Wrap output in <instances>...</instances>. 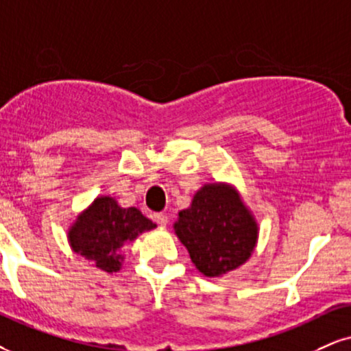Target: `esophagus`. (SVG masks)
<instances>
[{
    "mask_svg": "<svg viewBox=\"0 0 351 351\" xmlns=\"http://www.w3.org/2000/svg\"><path fill=\"white\" fill-rule=\"evenodd\" d=\"M154 221L158 223L159 226H166V224L169 223V216H167V213H156Z\"/></svg>",
    "mask_w": 351,
    "mask_h": 351,
    "instance_id": "34e87169",
    "label": "esophagus"
}]
</instances>
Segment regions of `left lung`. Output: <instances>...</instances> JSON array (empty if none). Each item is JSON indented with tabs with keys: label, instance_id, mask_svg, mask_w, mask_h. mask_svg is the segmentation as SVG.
<instances>
[{
	"label": "left lung",
	"instance_id": "obj_1",
	"mask_svg": "<svg viewBox=\"0 0 351 351\" xmlns=\"http://www.w3.org/2000/svg\"><path fill=\"white\" fill-rule=\"evenodd\" d=\"M174 232L205 276H223L249 261L258 239V224L236 187L205 184L189 208L179 211Z\"/></svg>",
	"mask_w": 351,
	"mask_h": 351
}]
</instances>
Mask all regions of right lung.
Returning a JSON list of instances; mask_svg holds the SVG:
<instances>
[{"label":"right lung","instance_id":"1","mask_svg":"<svg viewBox=\"0 0 351 351\" xmlns=\"http://www.w3.org/2000/svg\"><path fill=\"white\" fill-rule=\"evenodd\" d=\"M156 224L135 206L122 208L112 197H97L76 216L68 229L73 252L83 255L99 270L114 274L122 268V249Z\"/></svg>","mask_w":351,"mask_h":351}]
</instances>
